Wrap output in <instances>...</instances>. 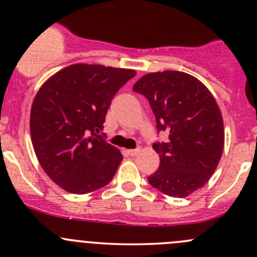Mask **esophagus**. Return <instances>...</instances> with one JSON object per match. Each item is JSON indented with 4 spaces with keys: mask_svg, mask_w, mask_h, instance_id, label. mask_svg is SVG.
Instances as JSON below:
<instances>
[{
    "mask_svg": "<svg viewBox=\"0 0 257 257\" xmlns=\"http://www.w3.org/2000/svg\"><path fill=\"white\" fill-rule=\"evenodd\" d=\"M140 152V149H133V150H126V154L131 155V156H137Z\"/></svg>",
    "mask_w": 257,
    "mask_h": 257,
    "instance_id": "obj_1",
    "label": "esophagus"
}]
</instances>
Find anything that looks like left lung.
<instances>
[{
    "instance_id": "8db88e82",
    "label": "left lung",
    "mask_w": 257,
    "mask_h": 257,
    "mask_svg": "<svg viewBox=\"0 0 257 257\" xmlns=\"http://www.w3.org/2000/svg\"><path fill=\"white\" fill-rule=\"evenodd\" d=\"M133 90L150 102L157 132L168 133L167 142L152 145L160 167L149 183L168 196H189L208 182L223 152V118L215 97L195 77L178 70L149 73Z\"/></svg>"
}]
</instances>
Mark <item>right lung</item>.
<instances>
[{"label":"right lung","mask_w":257,"mask_h":257,"mask_svg":"<svg viewBox=\"0 0 257 257\" xmlns=\"http://www.w3.org/2000/svg\"><path fill=\"white\" fill-rule=\"evenodd\" d=\"M137 72L100 64L66 67L40 87L30 135L42 170L68 193L87 194L113 178L123 156L97 135L112 98Z\"/></svg>","instance_id":"1"}]
</instances>
